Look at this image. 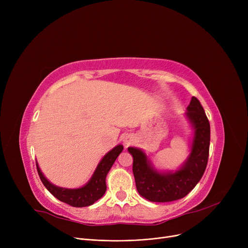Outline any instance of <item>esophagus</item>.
Returning a JSON list of instances; mask_svg holds the SVG:
<instances>
[{
	"label": "esophagus",
	"instance_id": "34e87169",
	"mask_svg": "<svg viewBox=\"0 0 248 248\" xmlns=\"http://www.w3.org/2000/svg\"><path fill=\"white\" fill-rule=\"evenodd\" d=\"M131 140H128V139H124V145H126V146H128L129 144H131Z\"/></svg>",
	"mask_w": 248,
	"mask_h": 248
}]
</instances>
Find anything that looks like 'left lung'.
<instances>
[{
	"mask_svg": "<svg viewBox=\"0 0 248 248\" xmlns=\"http://www.w3.org/2000/svg\"><path fill=\"white\" fill-rule=\"evenodd\" d=\"M187 116L194 126V140L187 162L175 173L160 174L150 166L146 155L128 148L134 158L133 172L138 192L152 202H171L185 197L202 178L209 157L210 124L200 101L193 96Z\"/></svg>",
	"mask_w": 248,
	"mask_h": 248,
	"instance_id": "obj_1",
	"label": "left lung"
}]
</instances>
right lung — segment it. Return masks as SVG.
Returning <instances> with one entry per match:
<instances>
[{"label":"right lung","mask_w":248,"mask_h":248,"mask_svg":"<svg viewBox=\"0 0 248 248\" xmlns=\"http://www.w3.org/2000/svg\"><path fill=\"white\" fill-rule=\"evenodd\" d=\"M124 147L122 145H119L104 155L103 159L98 164L93 178L90 179V181L85 186L81 188L66 189L52 185L44 177V175L40 171V168H39L36 162L38 175L40 177L42 183L46 187V189L61 202H64L73 207H86L89 205H93L95 201H97L99 198L103 196L104 193H106L107 175L110 170L114 161L119 157V155L122 153Z\"/></svg>","instance_id":"right-lung-1"}]
</instances>
